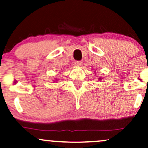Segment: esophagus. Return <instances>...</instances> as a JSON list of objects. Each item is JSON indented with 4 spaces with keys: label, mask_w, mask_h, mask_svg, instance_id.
Instances as JSON below:
<instances>
[{
    "label": "esophagus",
    "mask_w": 148,
    "mask_h": 148,
    "mask_svg": "<svg viewBox=\"0 0 148 148\" xmlns=\"http://www.w3.org/2000/svg\"><path fill=\"white\" fill-rule=\"evenodd\" d=\"M82 62H81V61H76L74 62V65L77 66V67H81V66H82Z\"/></svg>",
    "instance_id": "obj_1"
}]
</instances>
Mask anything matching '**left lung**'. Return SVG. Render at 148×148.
<instances>
[{"mask_svg":"<svg viewBox=\"0 0 148 148\" xmlns=\"http://www.w3.org/2000/svg\"><path fill=\"white\" fill-rule=\"evenodd\" d=\"M99 80H101V78H99Z\"/></svg>","mask_w":148,"mask_h":148,"instance_id":"obj_1","label":"left lung"}]
</instances>
